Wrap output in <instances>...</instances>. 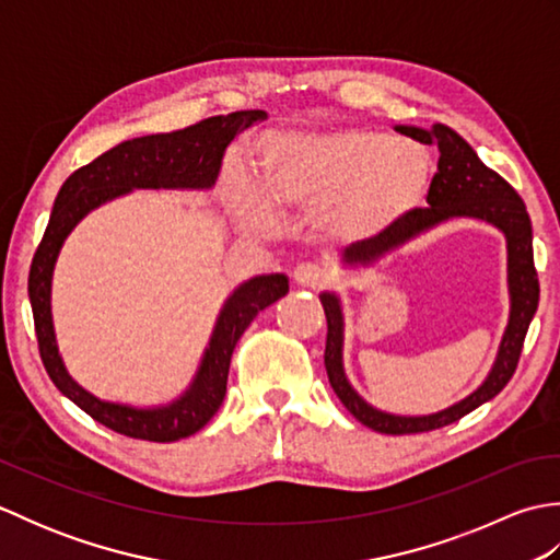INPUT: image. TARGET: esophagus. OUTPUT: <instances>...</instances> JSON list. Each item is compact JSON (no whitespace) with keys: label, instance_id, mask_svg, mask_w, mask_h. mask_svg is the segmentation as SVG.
Returning a JSON list of instances; mask_svg holds the SVG:
<instances>
[{"label":"esophagus","instance_id":"obj_1","mask_svg":"<svg viewBox=\"0 0 560 560\" xmlns=\"http://www.w3.org/2000/svg\"><path fill=\"white\" fill-rule=\"evenodd\" d=\"M293 281L299 283V287H305V289H313V291H319L323 287H327V271L323 267L313 265V261H303V265H299L293 269Z\"/></svg>","mask_w":560,"mask_h":560}]
</instances>
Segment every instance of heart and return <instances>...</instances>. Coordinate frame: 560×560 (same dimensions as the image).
<instances>
[{
    "instance_id": "1",
    "label": "heart",
    "mask_w": 560,
    "mask_h": 560,
    "mask_svg": "<svg viewBox=\"0 0 560 560\" xmlns=\"http://www.w3.org/2000/svg\"><path fill=\"white\" fill-rule=\"evenodd\" d=\"M433 159L421 144L375 129L287 132L261 149V195L231 189L237 219L271 229L277 211L313 213V229L335 243L380 241L423 205Z\"/></svg>"
}]
</instances>
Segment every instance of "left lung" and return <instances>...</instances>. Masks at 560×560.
Segmentation results:
<instances>
[{
    "label": "left lung",
    "instance_id": "obj_1",
    "mask_svg": "<svg viewBox=\"0 0 560 560\" xmlns=\"http://www.w3.org/2000/svg\"><path fill=\"white\" fill-rule=\"evenodd\" d=\"M399 135H407L421 144H435L440 151L438 173L428 189V207L413 209L397 229L373 243L349 245L343 249V265L349 267H371L380 257L389 255L392 249L407 245L416 235L435 229L450 219H481L503 231L508 243V291H510V319L505 335L498 349L495 363L489 377L471 392L469 397L452 404V407L428 413V416H397L371 407L359 392L349 383L343 373V313L337 293L325 291L319 295L327 317V347H325V368L329 375V385L337 392L343 407H347L363 425L373 428L377 433L387 435H407L425 433L443 428L447 423L459 421L483 401L493 399L510 377H513L522 343H525L527 329L539 305V279L534 269V249H532V221L525 201L510 187L501 175L483 165L467 141L455 129L445 125H433L431 129L397 125Z\"/></svg>",
    "mask_w": 560,
    "mask_h": 560
}]
</instances>
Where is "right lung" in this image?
<instances>
[{"label": "right lung", "mask_w": 560, "mask_h": 560, "mask_svg": "<svg viewBox=\"0 0 560 560\" xmlns=\"http://www.w3.org/2000/svg\"><path fill=\"white\" fill-rule=\"evenodd\" d=\"M267 120L265 110H241L201 120L168 135H149L122 141L103 156L71 173L57 192L43 241L28 273V299L35 335L47 375L65 397L105 428L127 438L173 443L195 435L219 411L229 383L231 355L249 323L271 303L289 293L287 273H261L241 283L223 303L197 375L180 397L163 407H127L103 401L71 380L57 349L52 327V271L59 249L74 225L105 201L132 189H209L221 173L225 147L243 129Z\"/></svg>", "instance_id": "add662e5"}]
</instances>
